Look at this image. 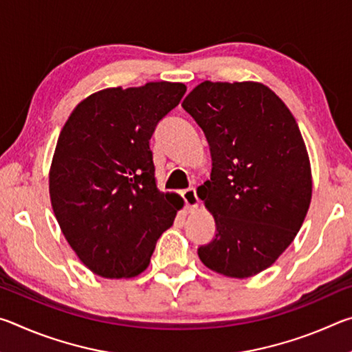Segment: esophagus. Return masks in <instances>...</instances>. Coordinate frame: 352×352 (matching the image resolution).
<instances>
[{
  "mask_svg": "<svg viewBox=\"0 0 352 352\" xmlns=\"http://www.w3.org/2000/svg\"><path fill=\"white\" fill-rule=\"evenodd\" d=\"M182 195H183L184 204H186V208H189V210H194V208L199 206V197H197V190H195V188L184 189Z\"/></svg>",
  "mask_w": 352,
  "mask_h": 352,
  "instance_id": "1",
  "label": "esophagus"
}]
</instances>
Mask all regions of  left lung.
Masks as SVG:
<instances>
[{
	"instance_id": "left-lung-1",
	"label": "left lung",
	"mask_w": 352,
	"mask_h": 352,
	"mask_svg": "<svg viewBox=\"0 0 352 352\" xmlns=\"http://www.w3.org/2000/svg\"><path fill=\"white\" fill-rule=\"evenodd\" d=\"M182 107L204 130L212 160L197 194L216 236L199 258L220 275H258L294 242L311 205V163L295 118L259 82L205 80Z\"/></svg>"
}]
</instances>
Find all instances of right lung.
<instances>
[{
	"mask_svg": "<svg viewBox=\"0 0 352 352\" xmlns=\"http://www.w3.org/2000/svg\"><path fill=\"white\" fill-rule=\"evenodd\" d=\"M184 93L178 82L105 88L65 122L50 170L51 205L77 258L99 276L144 272L182 210L180 195L157 188L148 140Z\"/></svg>",
	"mask_w": 352,
	"mask_h": 352,
	"instance_id": "add662e5",
	"label": "right lung"
}]
</instances>
